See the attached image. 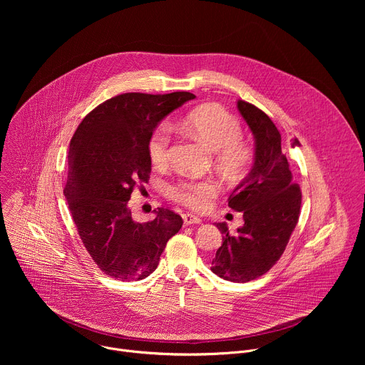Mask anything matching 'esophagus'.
<instances>
[{"label":"esophagus","mask_w":365,"mask_h":365,"mask_svg":"<svg viewBox=\"0 0 365 365\" xmlns=\"http://www.w3.org/2000/svg\"><path fill=\"white\" fill-rule=\"evenodd\" d=\"M200 222H202V221H200L197 217L192 215V214H185V215H183V224H185V227L193 225V224H200Z\"/></svg>","instance_id":"34e87169"}]
</instances>
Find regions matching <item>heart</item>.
<instances>
[{"label": "heart", "instance_id": "heart-1", "mask_svg": "<svg viewBox=\"0 0 365 365\" xmlns=\"http://www.w3.org/2000/svg\"><path fill=\"white\" fill-rule=\"evenodd\" d=\"M185 128L199 141L217 151V162L231 173H241L251 162V148L240 138L241 124L220 106H202L190 111L183 120ZM172 133L168 124L153 130L147 141L150 162L165 168L170 160ZM172 197L193 211H205L220 193V185L211 179H185L170 189Z\"/></svg>", "mask_w": 365, "mask_h": 365}]
</instances>
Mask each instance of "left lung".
Segmentation results:
<instances>
[{"label": "left lung", "instance_id": "8db88e82", "mask_svg": "<svg viewBox=\"0 0 365 365\" xmlns=\"http://www.w3.org/2000/svg\"><path fill=\"white\" fill-rule=\"evenodd\" d=\"M237 107L254 135V163L228 197V206L242 212L244 225L230 234L225 222L217 224L224 235L211 270L224 280L245 283L267 273L282 257L299 220L302 192L274 123L250 102L240 99Z\"/></svg>", "mask_w": 365, "mask_h": 365}]
</instances>
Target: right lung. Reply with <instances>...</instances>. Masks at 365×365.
<instances>
[{
  "label": "right lung",
  "mask_w": 365,
  "mask_h": 365,
  "mask_svg": "<svg viewBox=\"0 0 365 365\" xmlns=\"http://www.w3.org/2000/svg\"><path fill=\"white\" fill-rule=\"evenodd\" d=\"M193 98L190 92L117 95L91 111L71 140L63 193L86 251L110 277L131 282L150 276L183 225L166 207L154 210V220L137 222L128 200L134 186L150 178V134Z\"/></svg>",
  "instance_id": "1"
}]
</instances>
